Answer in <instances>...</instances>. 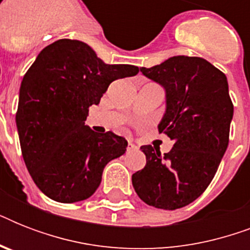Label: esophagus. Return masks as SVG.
Listing matches in <instances>:
<instances>
[{
    "instance_id": "1",
    "label": "esophagus",
    "mask_w": 250,
    "mask_h": 250,
    "mask_svg": "<svg viewBox=\"0 0 250 250\" xmlns=\"http://www.w3.org/2000/svg\"><path fill=\"white\" fill-rule=\"evenodd\" d=\"M136 145L132 144V143H128V145H127V152H133V150H136Z\"/></svg>"
}]
</instances>
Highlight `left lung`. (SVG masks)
<instances>
[{
    "instance_id": "left-lung-1",
    "label": "left lung",
    "mask_w": 250,
    "mask_h": 250,
    "mask_svg": "<svg viewBox=\"0 0 250 250\" xmlns=\"http://www.w3.org/2000/svg\"><path fill=\"white\" fill-rule=\"evenodd\" d=\"M140 70L166 90L158 131L174 146L165 154L152 145L141 146L146 165L132 175V186L145 204L179 209L205 192L229 146L233 105L227 78L200 57H171Z\"/></svg>"
}]
</instances>
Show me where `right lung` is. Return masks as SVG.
Returning a JSON list of instances; mask_svg holds the SVG:
<instances>
[{
    "label": "right lung",
    "mask_w": 250,
    "mask_h": 250,
    "mask_svg": "<svg viewBox=\"0 0 250 250\" xmlns=\"http://www.w3.org/2000/svg\"><path fill=\"white\" fill-rule=\"evenodd\" d=\"M132 64H106L89 45L61 39L48 45L21 80L17 128L21 156L39 189L54 201H83L96 192L127 141L85 125L111 82L135 76Z\"/></svg>",
    "instance_id": "1"
}]
</instances>
